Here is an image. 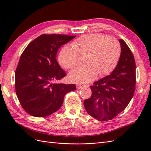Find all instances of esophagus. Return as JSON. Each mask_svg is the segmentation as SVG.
Listing matches in <instances>:
<instances>
[{
    "label": "esophagus",
    "instance_id": "obj_1",
    "mask_svg": "<svg viewBox=\"0 0 151 151\" xmlns=\"http://www.w3.org/2000/svg\"><path fill=\"white\" fill-rule=\"evenodd\" d=\"M76 88H77V89H81L82 88H84V86L82 85V84H77L76 85Z\"/></svg>",
    "mask_w": 151,
    "mask_h": 151
}]
</instances>
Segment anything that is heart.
<instances>
[{
	"label": "heart",
	"mask_w": 151,
	"mask_h": 151,
	"mask_svg": "<svg viewBox=\"0 0 151 151\" xmlns=\"http://www.w3.org/2000/svg\"><path fill=\"white\" fill-rule=\"evenodd\" d=\"M72 46H63L60 50L58 61L66 69L78 64L79 56H84L86 65L73 70L69 75L70 81L86 83L95 76L108 75L116 66L121 56V46L115 38L102 34H86L78 37Z\"/></svg>",
	"instance_id": "heart-1"
}]
</instances>
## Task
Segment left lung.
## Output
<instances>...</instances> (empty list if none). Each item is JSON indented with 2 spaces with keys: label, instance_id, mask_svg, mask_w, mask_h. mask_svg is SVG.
<instances>
[{
  "label": "left lung",
  "instance_id": "left-lung-1",
  "mask_svg": "<svg viewBox=\"0 0 151 151\" xmlns=\"http://www.w3.org/2000/svg\"><path fill=\"white\" fill-rule=\"evenodd\" d=\"M121 52L116 67L110 75L90 86L92 93L84 105L89 114L100 121L111 120L123 111L136 89V63L124 40H119Z\"/></svg>",
  "mask_w": 151,
  "mask_h": 151
}]
</instances>
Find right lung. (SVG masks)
<instances>
[{"label":"right lung","instance_id":"add662e5","mask_svg":"<svg viewBox=\"0 0 151 151\" xmlns=\"http://www.w3.org/2000/svg\"><path fill=\"white\" fill-rule=\"evenodd\" d=\"M75 36L43 34L36 38L22 53L15 70V91L28 114L42 117L58 110L66 93L75 84L53 83L66 73L56 61L58 50Z\"/></svg>","mask_w":151,"mask_h":151}]
</instances>
